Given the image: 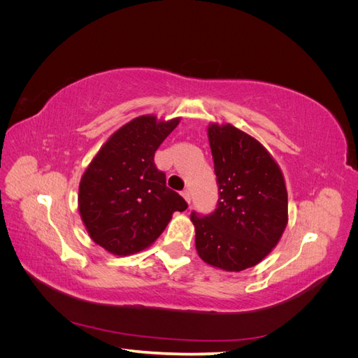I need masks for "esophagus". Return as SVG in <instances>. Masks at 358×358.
<instances>
[{"label":"esophagus","instance_id":"34e87169","mask_svg":"<svg viewBox=\"0 0 358 358\" xmlns=\"http://www.w3.org/2000/svg\"><path fill=\"white\" fill-rule=\"evenodd\" d=\"M182 197L185 199L188 203H191V192H189V189H183L182 191Z\"/></svg>","mask_w":358,"mask_h":358}]
</instances>
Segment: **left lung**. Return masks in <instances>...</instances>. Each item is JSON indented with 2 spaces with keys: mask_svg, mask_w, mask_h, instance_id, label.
Instances as JSON below:
<instances>
[{
  "mask_svg": "<svg viewBox=\"0 0 358 358\" xmlns=\"http://www.w3.org/2000/svg\"><path fill=\"white\" fill-rule=\"evenodd\" d=\"M208 136L218 204L209 215L191 213L196 248L204 263L241 272L262 262L285 230V180L266 148L241 129L212 124Z\"/></svg>",
  "mask_w": 358,
  "mask_h": 358,
  "instance_id": "1",
  "label": "left lung"
}]
</instances>
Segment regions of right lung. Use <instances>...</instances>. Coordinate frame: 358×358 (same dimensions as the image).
Listing matches in <instances>:
<instances>
[{
  "label": "right lung",
  "mask_w": 358,
  "mask_h": 358,
  "mask_svg": "<svg viewBox=\"0 0 358 358\" xmlns=\"http://www.w3.org/2000/svg\"><path fill=\"white\" fill-rule=\"evenodd\" d=\"M179 124L138 116L107 140L83 173L79 212L91 239L115 255H129L152 245L173 212L188 204L167 188L157 169L155 150Z\"/></svg>",
  "instance_id": "1"
}]
</instances>
